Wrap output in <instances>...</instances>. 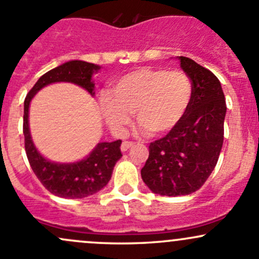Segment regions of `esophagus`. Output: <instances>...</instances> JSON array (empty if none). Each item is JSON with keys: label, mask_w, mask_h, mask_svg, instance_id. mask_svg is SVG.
<instances>
[{"label": "esophagus", "mask_w": 259, "mask_h": 259, "mask_svg": "<svg viewBox=\"0 0 259 259\" xmlns=\"http://www.w3.org/2000/svg\"><path fill=\"white\" fill-rule=\"evenodd\" d=\"M132 146H133L132 141H122V144H121V151H122V152L127 151L130 148H132Z\"/></svg>", "instance_id": "esophagus-1"}]
</instances>
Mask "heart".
<instances>
[{
    "label": "heart",
    "mask_w": 259,
    "mask_h": 259,
    "mask_svg": "<svg viewBox=\"0 0 259 259\" xmlns=\"http://www.w3.org/2000/svg\"><path fill=\"white\" fill-rule=\"evenodd\" d=\"M192 98V83L180 70L140 68L115 81L100 97V111L114 132L120 133L135 114L143 130L162 135L179 124Z\"/></svg>",
    "instance_id": "b5f03b06"
}]
</instances>
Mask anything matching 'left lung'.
Segmentation results:
<instances>
[{"instance_id": "left-lung-1", "label": "left lung", "mask_w": 259, "mask_h": 259, "mask_svg": "<svg viewBox=\"0 0 259 259\" xmlns=\"http://www.w3.org/2000/svg\"><path fill=\"white\" fill-rule=\"evenodd\" d=\"M178 58L191 79V102L179 124L150 144L141 168L146 186L161 196L190 195L205 184L219 161L227 111L216 75L192 59Z\"/></svg>"}]
</instances>
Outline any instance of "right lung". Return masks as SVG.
Listing matches in <instances>:
<instances>
[{
  "instance_id": "1",
  "label": "right lung",
  "mask_w": 259,
  "mask_h": 259,
  "mask_svg": "<svg viewBox=\"0 0 259 259\" xmlns=\"http://www.w3.org/2000/svg\"><path fill=\"white\" fill-rule=\"evenodd\" d=\"M99 69V65L84 61L65 62L43 74L24 99L23 135L29 165L43 186L58 197H88L107 186L109 180L111 179L114 166L122 156L120 151L121 140L97 144L91 154L79 161H51L37 150L32 140L28 121L29 104L40 89L61 81L77 84L93 97L95 94L93 74Z\"/></svg>"
}]
</instances>
